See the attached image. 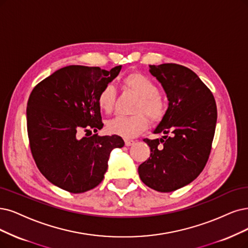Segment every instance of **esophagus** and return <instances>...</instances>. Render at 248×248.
Masks as SVG:
<instances>
[{
	"label": "esophagus",
	"instance_id": "obj_1",
	"mask_svg": "<svg viewBox=\"0 0 248 248\" xmlns=\"http://www.w3.org/2000/svg\"><path fill=\"white\" fill-rule=\"evenodd\" d=\"M124 144H125V146H132V145L135 144V141L126 139V140H124Z\"/></svg>",
	"mask_w": 248,
	"mask_h": 248
}]
</instances>
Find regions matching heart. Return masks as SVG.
<instances>
[{
  "instance_id": "heart-1",
  "label": "heart",
  "mask_w": 248,
  "mask_h": 248,
  "mask_svg": "<svg viewBox=\"0 0 248 248\" xmlns=\"http://www.w3.org/2000/svg\"><path fill=\"white\" fill-rule=\"evenodd\" d=\"M123 89L130 91L138 96L135 112L132 116H115L106 124L109 133L118 135L126 139L134 138L138 134L147 129L149 119L153 123H160L168 112V104L159 95L158 86L141 72H129L121 78ZM116 99V91L111 85H106L101 89L97 96L98 107L105 113H110L113 110Z\"/></svg>"
}]
</instances>
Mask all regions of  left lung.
<instances>
[{
    "instance_id": "8db88e82",
    "label": "left lung",
    "mask_w": 248,
    "mask_h": 248,
    "mask_svg": "<svg viewBox=\"0 0 248 248\" xmlns=\"http://www.w3.org/2000/svg\"><path fill=\"white\" fill-rule=\"evenodd\" d=\"M166 91L169 108L155 134L144 139L150 157L139 166L142 182L158 192H171L194 181L208 160L217 124V104L210 90L191 69L175 63L150 65Z\"/></svg>"
}]
</instances>
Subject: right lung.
<instances>
[{
    "mask_svg": "<svg viewBox=\"0 0 248 248\" xmlns=\"http://www.w3.org/2000/svg\"><path fill=\"white\" fill-rule=\"evenodd\" d=\"M122 65L110 71L69 65L36 85L26 108L27 135L36 167L55 186L82 193L104 179L110 152L124 145L122 137H82L103 126L97 96L115 78Z\"/></svg>",
    "mask_w": 248,
    "mask_h": 248,
    "instance_id": "right-lung-1",
    "label": "right lung"
}]
</instances>
